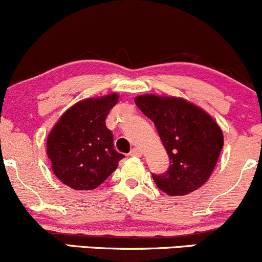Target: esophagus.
I'll return each mask as SVG.
<instances>
[{
  "instance_id": "1",
  "label": "esophagus",
  "mask_w": 262,
  "mask_h": 262,
  "mask_svg": "<svg viewBox=\"0 0 262 262\" xmlns=\"http://www.w3.org/2000/svg\"><path fill=\"white\" fill-rule=\"evenodd\" d=\"M130 156H136V157L142 156L141 150H139V148H132L131 152H130Z\"/></svg>"
}]
</instances>
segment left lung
<instances>
[{
    "mask_svg": "<svg viewBox=\"0 0 262 262\" xmlns=\"http://www.w3.org/2000/svg\"><path fill=\"white\" fill-rule=\"evenodd\" d=\"M137 107L156 126L170 166L155 184L170 196H184L210 179L224 146L220 126L205 110L172 96L141 95Z\"/></svg>",
    "mask_w": 262,
    "mask_h": 262,
    "instance_id": "left-lung-1",
    "label": "left lung"
}]
</instances>
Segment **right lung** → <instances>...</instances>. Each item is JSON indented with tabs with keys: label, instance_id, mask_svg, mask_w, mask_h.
Here are the masks:
<instances>
[{
	"label": "right lung",
	"instance_id": "obj_1",
	"mask_svg": "<svg viewBox=\"0 0 262 262\" xmlns=\"http://www.w3.org/2000/svg\"><path fill=\"white\" fill-rule=\"evenodd\" d=\"M119 95L86 98L71 106L47 137V155L53 173L75 190H94L119 166L123 155L114 147L106 116Z\"/></svg>",
	"mask_w": 262,
	"mask_h": 262
}]
</instances>
